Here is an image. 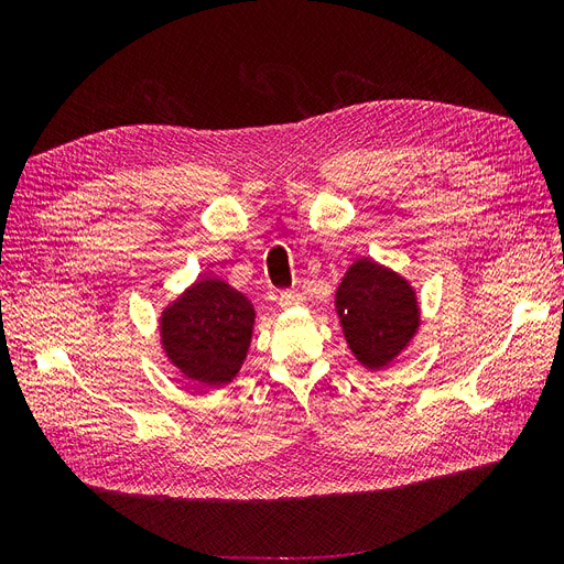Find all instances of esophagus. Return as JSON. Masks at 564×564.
I'll return each mask as SVG.
<instances>
[{
    "mask_svg": "<svg viewBox=\"0 0 564 564\" xmlns=\"http://www.w3.org/2000/svg\"><path fill=\"white\" fill-rule=\"evenodd\" d=\"M278 303L282 305V308H296V305L303 303V296L299 292H294V289H286V292H280Z\"/></svg>",
    "mask_w": 564,
    "mask_h": 564,
    "instance_id": "1",
    "label": "esophagus"
}]
</instances>
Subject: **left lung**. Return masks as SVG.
Wrapping results in <instances>:
<instances>
[{
	"label": "left lung",
	"instance_id": "1",
	"mask_svg": "<svg viewBox=\"0 0 564 564\" xmlns=\"http://www.w3.org/2000/svg\"><path fill=\"white\" fill-rule=\"evenodd\" d=\"M348 346L367 369H381L414 336L419 308L414 292L395 272L357 261L336 292Z\"/></svg>",
	"mask_w": 564,
	"mask_h": 564
}]
</instances>
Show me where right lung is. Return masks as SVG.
Here are the masks:
<instances>
[{
  "label": "right lung",
  "instance_id": "right-lung-1",
  "mask_svg": "<svg viewBox=\"0 0 564 564\" xmlns=\"http://www.w3.org/2000/svg\"><path fill=\"white\" fill-rule=\"evenodd\" d=\"M253 327V305L232 286L199 280L162 315V338L172 362L209 386L228 383L242 367Z\"/></svg>",
  "mask_w": 564,
  "mask_h": 564
}]
</instances>
